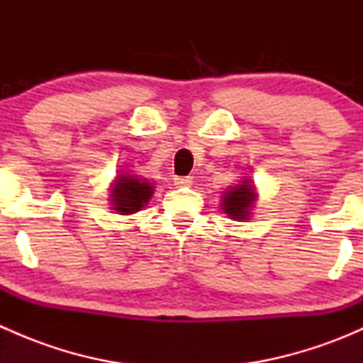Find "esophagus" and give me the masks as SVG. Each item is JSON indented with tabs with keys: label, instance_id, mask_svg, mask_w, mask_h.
Instances as JSON below:
<instances>
[{
	"label": "esophagus",
	"instance_id": "1",
	"mask_svg": "<svg viewBox=\"0 0 363 363\" xmlns=\"http://www.w3.org/2000/svg\"><path fill=\"white\" fill-rule=\"evenodd\" d=\"M174 184L177 188H188V186L193 184V177H189V175H186V177H175Z\"/></svg>",
	"mask_w": 363,
	"mask_h": 363
}]
</instances>
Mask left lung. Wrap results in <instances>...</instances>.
<instances>
[{
    "instance_id": "8db88e82",
    "label": "left lung",
    "mask_w": 363,
    "mask_h": 363,
    "mask_svg": "<svg viewBox=\"0 0 363 363\" xmlns=\"http://www.w3.org/2000/svg\"><path fill=\"white\" fill-rule=\"evenodd\" d=\"M255 199L256 196L255 191H252V186L250 184V181H246L244 184L233 188L232 191L225 193V196H223V208H225V212L230 218L247 219Z\"/></svg>"
}]
</instances>
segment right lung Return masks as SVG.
Masks as SVG:
<instances>
[{"instance_id":"right-lung-1","label":"right lung","mask_w":363,"mask_h":363,"mask_svg":"<svg viewBox=\"0 0 363 363\" xmlns=\"http://www.w3.org/2000/svg\"><path fill=\"white\" fill-rule=\"evenodd\" d=\"M111 191L113 211H117L119 214H133L149 202L152 195V186L144 179L119 175Z\"/></svg>"}]
</instances>
